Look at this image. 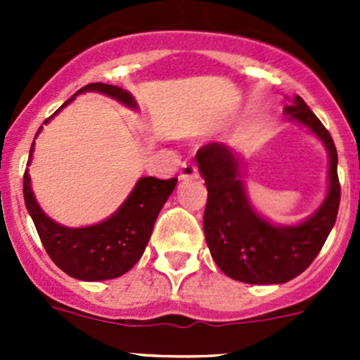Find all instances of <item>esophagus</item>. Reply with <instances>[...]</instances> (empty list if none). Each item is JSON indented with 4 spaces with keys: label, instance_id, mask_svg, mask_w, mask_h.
<instances>
[{
    "label": "esophagus",
    "instance_id": "34e87169",
    "mask_svg": "<svg viewBox=\"0 0 360 360\" xmlns=\"http://www.w3.org/2000/svg\"><path fill=\"white\" fill-rule=\"evenodd\" d=\"M179 177L183 181L195 179V177H198L197 165H193V163H190V162H184L183 165H181V176Z\"/></svg>",
    "mask_w": 360,
    "mask_h": 360
}]
</instances>
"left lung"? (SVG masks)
<instances>
[{
  "mask_svg": "<svg viewBox=\"0 0 360 360\" xmlns=\"http://www.w3.org/2000/svg\"><path fill=\"white\" fill-rule=\"evenodd\" d=\"M284 112L310 129L329 155L328 195L301 223L277 226L252 209L242 179V158L230 146L210 143L197 151L207 186L203 233L210 256L223 274L245 284H284L303 274L336 223L341 188L335 141L300 96L289 99Z\"/></svg>",
  "mask_w": 360,
  "mask_h": 360,
  "instance_id": "obj_1",
  "label": "left lung"
}]
</instances>
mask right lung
I'll return each instance as SVG.
<instances>
[{
    "label": "right lung",
    "mask_w": 360,
    "mask_h": 360,
    "mask_svg": "<svg viewBox=\"0 0 360 360\" xmlns=\"http://www.w3.org/2000/svg\"><path fill=\"white\" fill-rule=\"evenodd\" d=\"M83 92L104 94L125 104L127 108L137 110L136 99L127 90L108 83H90L79 89L71 99H68L59 108V111ZM59 111L53 112L43 123H49ZM39 132L41 127L36 136ZM32 151H34V143L29 151L27 165L31 163ZM176 184L177 177L165 181L157 177H141L132 193L112 216L92 226L83 228L63 226L43 212L31 190V177L27 170L24 172V200L50 259L69 277L85 282H97L110 281L127 274L141 259L150 242L160 210Z\"/></svg>",
    "instance_id": "add662e5"
}]
</instances>
